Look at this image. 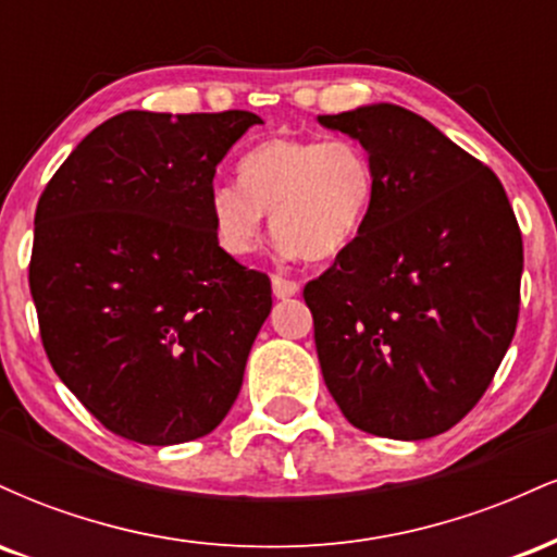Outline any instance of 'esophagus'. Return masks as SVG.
I'll return each mask as SVG.
<instances>
[{
  "mask_svg": "<svg viewBox=\"0 0 557 557\" xmlns=\"http://www.w3.org/2000/svg\"><path fill=\"white\" fill-rule=\"evenodd\" d=\"M272 290L277 298H290L300 290V285L296 283V280L283 277V274H272Z\"/></svg>",
  "mask_w": 557,
  "mask_h": 557,
  "instance_id": "1",
  "label": "esophagus"
}]
</instances>
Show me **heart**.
<instances>
[{
  "mask_svg": "<svg viewBox=\"0 0 557 557\" xmlns=\"http://www.w3.org/2000/svg\"><path fill=\"white\" fill-rule=\"evenodd\" d=\"M238 181L209 196L216 243L238 259L259 248L267 214L287 253L341 257L359 238L376 196L372 159L348 138H267L240 157Z\"/></svg>",
  "mask_w": 557,
  "mask_h": 557,
  "instance_id": "obj_1",
  "label": "heart"
}]
</instances>
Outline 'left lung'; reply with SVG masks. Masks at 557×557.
<instances>
[{"label": "left lung", "instance_id": "1", "mask_svg": "<svg viewBox=\"0 0 557 557\" xmlns=\"http://www.w3.org/2000/svg\"><path fill=\"white\" fill-rule=\"evenodd\" d=\"M374 164L359 238L306 283L324 385L345 419L426 440L476 406L513 341L523 243L503 183L395 104L319 114Z\"/></svg>", "mask_w": 557, "mask_h": 557}]
</instances>
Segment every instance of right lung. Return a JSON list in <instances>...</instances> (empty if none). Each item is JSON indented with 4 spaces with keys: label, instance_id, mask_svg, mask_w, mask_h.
I'll use <instances>...</instances> for the list:
<instances>
[{
    "label": "right lung",
    "instance_id": "1",
    "mask_svg": "<svg viewBox=\"0 0 557 557\" xmlns=\"http://www.w3.org/2000/svg\"><path fill=\"white\" fill-rule=\"evenodd\" d=\"M246 110L123 112L75 146L34 216L28 283L57 376L140 445L203 437L238 398L272 283L216 243L209 196Z\"/></svg>",
    "mask_w": 557,
    "mask_h": 557
}]
</instances>
